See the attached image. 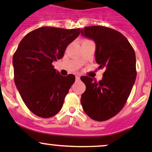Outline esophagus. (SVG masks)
Listing matches in <instances>:
<instances>
[{
	"instance_id": "obj_1",
	"label": "esophagus",
	"mask_w": 152,
	"mask_h": 152,
	"mask_svg": "<svg viewBox=\"0 0 152 152\" xmlns=\"http://www.w3.org/2000/svg\"><path fill=\"white\" fill-rule=\"evenodd\" d=\"M79 79H80V76H79V75H77V76H76V80H79Z\"/></svg>"
}]
</instances>
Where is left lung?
<instances>
[{
	"label": "left lung",
	"mask_w": 152,
	"mask_h": 152,
	"mask_svg": "<svg viewBox=\"0 0 152 152\" xmlns=\"http://www.w3.org/2000/svg\"><path fill=\"white\" fill-rule=\"evenodd\" d=\"M81 34L95 42V60L98 69L105 70L99 82L80 78L86 86L81 103L91 118L106 121L121 111L131 92L137 77L135 52L127 38L112 28L86 27Z\"/></svg>",
	"instance_id": "8db88e82"
}]
</instances>
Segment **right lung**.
<instances>
[{
  "label": "right lung",
  "instance_id": "obj_1",
  "mask_svg": "<svg viewBox=\"0 0 152 152\" xmlns=\"http://www.w3.org/2000/svg\"><path fill=\"white\" fill-rule=\"evenodd\" d=\"M81 31L41 27L25 35L12 58L14 81L30 111L48 118L61 110L75 76H63L52 62L62 58L65 49Z\"/></svg>",
  "mask_w": 152,
  "mask_h": 152
}]
</instances>
